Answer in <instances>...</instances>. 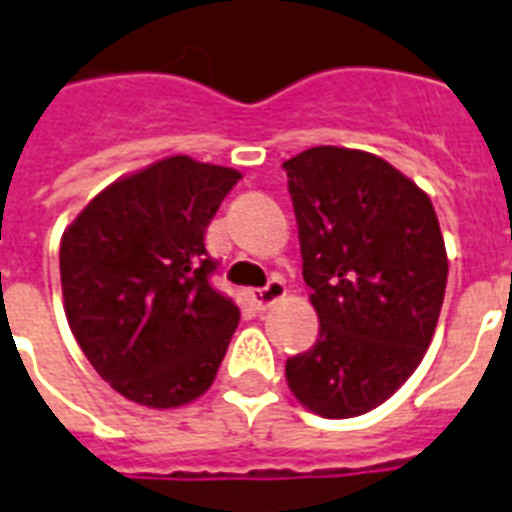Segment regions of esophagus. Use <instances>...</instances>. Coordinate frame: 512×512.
I'll return each mask as SVG.
<instances>
[{
    "mask_svg": "<svg viewBox=\"0 0 512 512\" xmlns=\"http://www.w3.org/2000/svg\"><path fill=\"white\" fill-rule=\"evenodd\" d=\"M284 297H287L284 281L273 279L268 281V287L255 289V292H252V303H255L257 311H268V308H273V305L279 303V300H284Z\"/></svg>",
    "mask_w": 512,
    "mask_h": 512,
    "instance_id": "esophagus-1",
    "label": "esophagus"
}]
</instances>
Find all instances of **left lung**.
<instances>
[{"label": "left lung", "instance_id": "left-lung-1", "mask_svg": "<svg viewBox=\"0 0 512 512\" xmlns=\"http://www.w3.org/2000/svg\"><path fill=\"white\" fill-rule=\"evenodd\" d=\"M284 170L319 313V340L287 358V385L313 414L358 417L412 377L433 340L449 273L436 209L358 148H308Z\"/></svg>", "mask_w": 512, "mask_h": 512}]
</instances>
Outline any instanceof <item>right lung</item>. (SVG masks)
<instances>
[{
	"mask_svg": "<svg viewBox=\"0 0 512 512\" xmlns=\"http://www.w3.org/2000/svg\"><path fill=\"white\" fill-rule=\"evenodd\" d=\"M241 172L167 156L106 185L60 239L68 327L103 380L175 409L215 382L239 308L209 287L204 231Z\"/></svg>",
	"mask_w": 512,
	"mask_h": 512,
	"instance_id": "1",
	"label": "right lung"
}]
</instances>
